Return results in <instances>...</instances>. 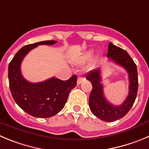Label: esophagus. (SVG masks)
Here are the masks:
<instances>
[{
    "instance_id": "obj_1",
    "label": "esophagus",
    "mask_w": 149,
    "mask_h": 149,
    "mask_svg": "<svg viewBox=\"0 0 149 149\" xmlns=\"http://www.w3.org/2000/svg\"><path fill=\"white\" fill-rule=\"evenodd\" d=\"M84 80V77H79L78 78V80H77V84H80Z\"/></svg>"
}]
</instances>
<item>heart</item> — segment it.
I'll return each mask as SVG.
<instances>
[{
    "label": "heart",
    "mask_w": 149,
    "mask_h": 149,
    "mask_svg": "<svg viewBox=\"0 0 149 149\" xmlns=\"http://www.w3.org/2000/svg\"><path fill=\"white\" fill-rule=\"evenodd\" d=\"M93 56V51H89L87 52L84 53L82 56H81L80 59L79 60V64H85L87 62L91 60V59Z\"/></svg>",
    "instance_id": "b5f03b06"
}]
</instances>
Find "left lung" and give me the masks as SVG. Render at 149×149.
Returning a JSON list of instances; mask_svg holds the SVG:
<instances>
[{
    "label": "left lung",
    "instance_id": "left-lung-1",
    "mask_svg": "<svg viewBox=\"0 0 149 149\" xmlns=\"http://www.w3.org/2000/svg\"><path fill=\"white\" fill-rule=\"evenodd\" d=\"M107 57L123 67L129 75V95L123 104L119 106H115L106 99L104 95L103 84L101 83L100 68L89 72L86 76V79L93 85V90L89 98V106L92 113L101 120L111 122L125 116L133 106L138 89V76L135 63L125 50L109 42Z\"/></svg>",
    "mask_w": 149,
    "mask_h": 149
}]
</instances>
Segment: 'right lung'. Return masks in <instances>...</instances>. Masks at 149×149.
I'll list each match as a JSON object with an SVG mask.
<instances>
[{"mask_svg": "<svg viewBox=\"0 0 149 149\" xmlns=\"http://www.w3.org/2000/svg\"><path fill=\"white\" fill-rule=\"evenodd\" d=\"M55 40L42 41L20 48L10 62L8 68L9 87L18 106L36 118H50L64 108L69 93L76 86L77 76L62 81L52 77L44 81L31 83L23 78L20 65L25 56L40 45H54Z\"/></svg>", "mask_w": 149, "mask_h": 149, "instance_id": "add662e5", "label": "right lung"}]
</instances>
